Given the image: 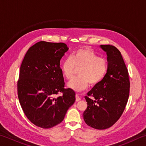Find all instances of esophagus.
Instances as JSON below:
<instances>
[{"label":"esophagus","instance_id":"1","mask_svg":"<svg viewBox=\"0 0 146 146\" xmlns=\"http://www.w3.org/2000/svg\"><path fill=\"white\" fill-rule=\"evenodd\" d=\"M81 100V98L79 97L78 95H76V102H78V101H80Z\"/></svg>","mask_w":146,"mask_h":146}]
</instances>
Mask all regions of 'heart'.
<instances>
[{
	"instance_id": "1",
	"label": "heart",
	"mask_w": 146,
	"mask_h": 146,
	"mask_svg": "<svg viewBox=\"0 0 146 146\" xmlns=\"http://www.w3.org/2000/svg\"><path fill=\"white\" fill-rule=\"evenodd\" d=\"M108 64L104 58L98 56L91 49H78L61 64V70L66 79H71L79 70V77L68 82V87L75 91H84L90 84L96 86L100 82L107 71Z\"/></svg>"
}]
</instances>
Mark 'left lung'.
I'll list each match as a JSON object with an SVG mask.
<instances>
[{"instance_id": "8db88e82", "label": "left lung", "mask_w": 146, "mask_h": 146, "mask_svg": "<svg viewBox=\"0 0 146 146\" xmlns=\"http://www.w3.org/2000/svg\"><path fill=\"white\" fill-rule=\"evenodd\" d=\"M100 48L107 55V72L85 97L88 107L83 118L89 126L105 129L112 126L123 113L129 97L130 82L119 50L111 45H100Z\"/></svg>"}]
</instances>
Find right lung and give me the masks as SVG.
<instances>
[{
    "label": "right lung",
    "mask_w": 146,
    "mask_h": 146,
    "mask_svg": "<svg viewBox=\"0 0 146 146\" xmlns=\"http://www.w3.org/2000/svg\"><path fill=\"white\" fill-rule=\"evenodd\" d=\"M69 48L64 43L40 41L26 53L20 68L17 91L24 114L36 126L51 128L64 120L75 101V93L64 88L60 68ZM58 92L63 95L55 97Z\"/></svg>",
    "instance_id": "add662e5"
}]
</instances>
